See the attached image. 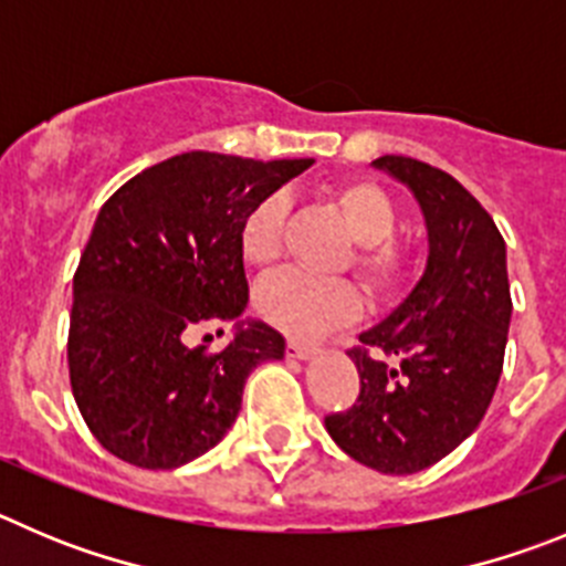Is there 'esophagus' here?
<instances>
[{
  "label": "esophagus",
  "instance_id": "34e87169",
  "mask_svg": "<svg viewBox=\"0 0 566 566\" xmlns=\"http://www.w3.org/2000/svg\"><path fill=\"white\" fill-rule=\"evenodd\" d=\"M315 353H318V346L304 344V340H287V355H290V358L307 360V358H313Z\"/></svg>",
  "mask_w": 566,
  "mask_h": 566
}]
</instances>
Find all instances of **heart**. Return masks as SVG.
Returning a JSON list of instances; mask_svg holds the SVG:
<instances>
[{
	"instance_id": "obj_1",
	"label": "heart",
	"mask_w": 566,
	"mask_h": 566,
	"mask_svg": "<svg viewBox=\"0 0 566 566\" xmlns=\"http://www.w3.org/2000/svg\"><path fill=\"white\" fill-rule=\"evenodd\" d=\"M346 228L355 237L353 268L366 287L378 295H395L411 271V245L397 237V208L378 182L355 177L333 188ZM290 202L284 195H268L245 213L239 226V251L253 268H268L282 253ZM256 307L264 321L293 338H324L353 324L364 310L360 290L349 279H321L304 271H282L256 287Z\"/></svg>"
}]
</instances>
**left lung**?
<instances>
[{
	"label": "left lung",
	"instance_id": "obj_1",
	"mask_svg": "<svg viewBox=\"0 0 566 566\" xmlns=\"http://www.w3.org/2000/svg\"><path fill=\"white\" fill-rule=\"evenodd\" d=\"M375 166L415 191L429 226V264L409 298L346 353L358 366V400L324 426L353 460L415 473L451 454L491 406L513 310L505 239L448 171L406 155Z\"/></svg>",
	"mask_w": 566,
	"mask_h": 566
}]
</instances>
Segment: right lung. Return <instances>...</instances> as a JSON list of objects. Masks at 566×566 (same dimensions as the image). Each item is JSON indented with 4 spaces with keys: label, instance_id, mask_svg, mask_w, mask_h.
I'll return each mask as SVG.
<instances>
[{
    "label": "right lung",
    "instance_id": "1",
    "mask_svg": "<svg viewBox=\"0 0 566 566\" xmlns=\"http://www.w3.org/2000/svg\"><path fill=\"white\" fill-rule=\"evenodd\" d=\"M310 163L186 151L104 202L73 276L67 364L86 429L109 454L149 471L197 460L237 420L253 366L282 358L268 324L220 353L188 333L245 310L239 226Z\"/></svg>",
    "mask_w": 566,
    "mask_h": 566
}]
</instances>
